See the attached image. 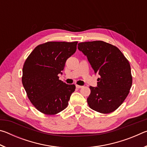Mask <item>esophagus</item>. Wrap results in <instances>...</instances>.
<instances>
[{"instance_id":"esophagus-1","label":"esophagus","mask_w":147,"mask_h":147,"mask_svg":"<svg viewBox=\"0 0 147 147\" xmlns=\"http://www.w3.org/2000/svg\"><path fill=\"white\" fill-rule=\"evenodd\" d=\"M76 87L77 88H78V89L83 88V86H79V85H76Z\"/></svg>"}]
</instances>
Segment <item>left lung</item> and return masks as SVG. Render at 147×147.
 <instances>
[{"label":"left lung","mask_w":147,"mask_h":147,"mask_svg":"<svg viewBox=\"0 0 147 147\" xmlns=\"http://www.w3.org/2000/svg\"><path fill=\"white\" fill-rule=\"evenodd\" d=\"M78 45L94 73L100 76L97 87H89V106L99 113L113 112L123 104L132 84L129 61L117 47L102 41L82 42Z\"/></svg>","instance_id":"left-lung-1"}]
</instances>
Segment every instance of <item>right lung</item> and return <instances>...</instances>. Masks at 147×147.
<instances>
[{
    "label": "right lung",
    "instance_id": "add662e5",
    "mask_svg": "<svg viewBox=\"0 0 147 147\" xmlns=\"http://www.w3.org/2000/svg\"><path fill=\"white\" fill-rule=\"evenodd\" d=\"M78 41L47 42L37 46L24 62L22 82L32 104L40 112L55 115L68 106L74 84L59 80Z\"/></svg>",
    "mask_w": 147,
    "mask_h": 147
}]
</instances>
